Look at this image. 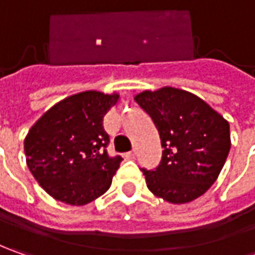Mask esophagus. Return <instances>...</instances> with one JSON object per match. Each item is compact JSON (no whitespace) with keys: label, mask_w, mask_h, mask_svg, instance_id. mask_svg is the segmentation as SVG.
<instances>
[{"label":"esophagus","mask_w":255,"mask_h":255,"mask_svg":"<svg viewBox=\"0 0 255 255\" xmlns=\"http://www.w3.org/2000/svg\"><path fill=\"white\" fill-rule=\"evenodd\" d=\"M134 154H136V152H134V150H130V152L126 153V156H128V157H134Z\"/></svg>","instance_id":"obj_1"}]
</instances>
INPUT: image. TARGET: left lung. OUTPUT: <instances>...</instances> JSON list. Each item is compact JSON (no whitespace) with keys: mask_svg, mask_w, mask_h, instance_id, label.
Listing matches in <instances>:
<instances>
[{"mask_svg":"<svg viewBox=\"0 0 255 255\" xmlns=\"http://www.w3.org/2000/svg\"><path fill=\"white\" fill-rule=\"evenodd\" d=\"M134 101L150 115L164 147L159 167L143 170L147 189L171 204L199 199L229 156V122L197 95L173 86L143 91Z\"/></svg>","mask_w":255,"mask_h":255,"instance_id":"left-lung-1","label":"left lung"}]
</instances>
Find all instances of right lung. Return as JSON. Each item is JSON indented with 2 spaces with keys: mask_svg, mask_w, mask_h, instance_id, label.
I'll use <instances>...</instances> for the list:
<instances>
[{
  "mask_svg": "<svg viewBox=\"0 0 255 255\" xmlns=\"http://www.w3.org/2000/svg\"><path fill=\"white\" fill-rule=\"evenodd\" d=\"M119 98L101 91L71 95L49 108L25 136L26 166L55 200L85 206L111 187L123 159L106 152L103 118Z\"/></svg>",
  "mask_w": 255,
  "mask_h": 255,
  "instance_id": "add662e5",
  "label": "right lung"
}]
</instances>
